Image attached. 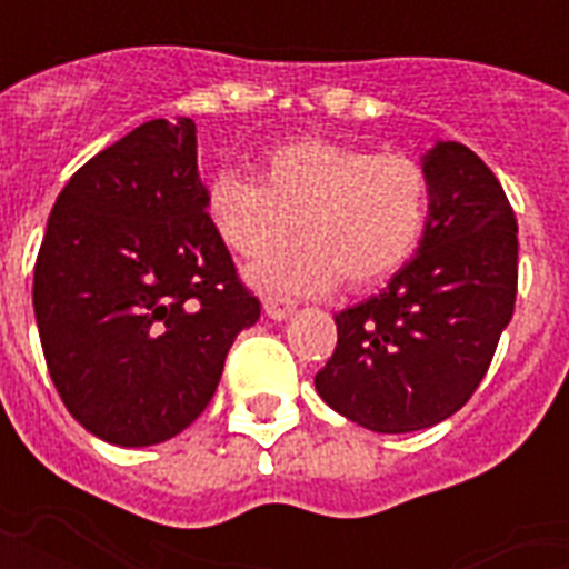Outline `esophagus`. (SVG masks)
Listing matches in <instances>:
<instances>
[{"instance_id":"obj_1","label":"esophagus","mask_w":569,"mask_h":569,"mask_svg":"<svg viewBox=\"0 0 569 569\" xmlns=\"http://www.w3.org/2000/svg\"><path fill=\"white\" fill-rule=\"evenodd\" d=\"M264 313L271 320H289L296 313V301H289V298H264Z\"/></svg>"}]
</instances>
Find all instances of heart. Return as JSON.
Segmentation results:
<instances>
[{
	"instance_id": "b5f03b06",
	"label": "heart",
	"mask_w": 569,
	"mask_h": 569,
	"mask_svg": "<svg viewBox=\"0 0 569 569\" xmlns=\"http://www.w3.org/2000/svg\"><path fill=\"white\" fill-rule=\"evenodd\" d=\"M207 222L234 256L279 246L291 222L301 244L249 268L264 292L320 296L347 277L371 286L399 271L420 243L429 212L427 170L415 158L329 140H298L271 151L259 179L216 173L203 194Z\"/></svg>"
}]
</instances>
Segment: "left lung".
I'll return each instance as SVG.
<instances>
[{
	"label": "left lung",
	"instance_id": "obj_1",
	"mask_svg": "<svg viewBox=\"0 0 569 569\" xmlns=\"http://www.w3.org/2000/svg\"><path fill=\"white\" fill-rule=\"evenodd\" d=\"M427 228L387 289L335 313L317 393L371 432L436 427L485 378L518 292V222L488 163L460 142L423 154Z\"/></svg>",
	"mask_w": 569,
	"mask_h": 569
}]
</instances>
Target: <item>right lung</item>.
<instances>
[{
	"label": "right lung",
	"instance_id": "obj_1",
	"mask_svg": "<svg viewBox=\"0 0 569 569\" xmlns=\"http://www.w3.org/2000/svg\"><path fill=\"white\" fill-rule=\"evenodd\" d=\"M191 118H154L60 191L32 277L44 362L97 439L146 448L210 406L234 338L259 320L207 222Z\"/></svg>",
	"mask_w": 569,
	"mask_h": 569
}]
</instances>
